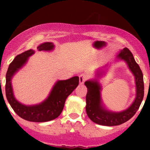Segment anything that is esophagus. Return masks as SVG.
Masks as SVG:
<instances>
[{"label":"esophagus","instance_id":"esophagus-1","mask_svg":"<svg viewBox=\"0 0 150 150\" xmlns=\"http://www.w3.org/2000/svg\"><path fill=\"white\" fill-rule=\"evenodd\" d=\"M86 80H87V75L86 74H81L79 75V82L81 84L84 83Z\"/></svg>","mask_w":150,"mask_h":150}]
</instances>
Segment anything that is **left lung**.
Masks as SVG:
<instances>
[{
	"instance_id": "8db88e82",
	"label": "left lung",
	"mask_w": 150,
	"mask_h": 150,
	"mask_svg": "<svg viewBox=\"0 0 150 150\" xmlns=\"http://www.w3.org/2000/svg\"><path fill=\"white\" fill-rule=\"evenodd\" d=\"M117 57L126 62L128 67L135 76L137 97L134 103L126 110L120 112H112L104 110L101 105V88L99 83L96 81H86L85 83L88 89L86 98V113L92 121L99 125L113 126L128 121L136 114L143 100L144 90L143 74L139 64L136 62L132 53L128 48H124Z\"/></svg>"
}]
</instances>
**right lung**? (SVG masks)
<instances>
[{"label": "right lung", "mask_w": 150, "mask_h": 150, "mask_svg": "<svg viewBox=\"0 0 150 150\" xmlns=\"http://www.w3.org/2000/svg\"><path fill=\"white\" fill-rule=\"evenodd\" d=\"M38 51H50L54 45L47 42L38 46ZM33 49L18 54L9 64L6 75V96L15 112L20 117L31 122H46L54 120L62 112L66 99L79 83L78 76L66 81H59L53 88L49 96L43 103L35 106H26L19 103L14 98L11 87V78L28 61L29 57L34 54Z\"/></svg>", "instance_id": "add662e5"}]
</instances>
